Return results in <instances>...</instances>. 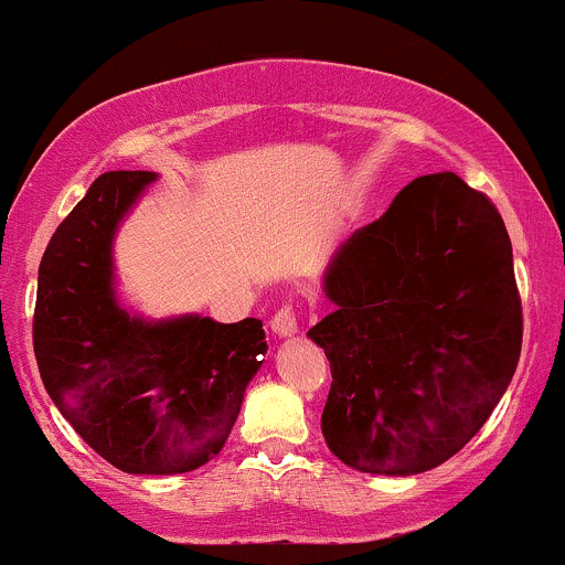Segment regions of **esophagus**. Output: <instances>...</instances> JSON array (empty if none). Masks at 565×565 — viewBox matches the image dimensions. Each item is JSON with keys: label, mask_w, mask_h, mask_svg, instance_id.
I'll use <instances>...</instances> for the list:
<instances>
[{"label": "esophagus", "mask_w": 565, "mask_h": 565, "mask_svg": "<svg viewBox=\"0 0 565 565\" xmlns=\"http://www.w3.org/2000/svg\"><path fill=\"white\" fill-rule=\"evenodd\" d=\"M270 329H274L278 337L295 334L297 332V308H295V305H291V302L281 305V308H278L274 313V319H270Z\"/></svg>", "instance_id": "1"}]
</instances>
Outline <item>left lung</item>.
Listing matches in <instances>:
<instances>
[{"instance_id": "8db88e82", "label": "left lung", "mask_w": 565, "mask_h": 565, "mask_svg": "<svg viewBox=\"0 0 565 565\" xmlns=\"http://www.w3.org/2000/svg\"><path fill=\"white\" fill-rule=\"evenodd\" d=\"M310 329L332 369L321 430L361 472L438 468L508 391L523 340L497 206L454 172L425 174L337 249Z\"/></svg>"}]
</instances>
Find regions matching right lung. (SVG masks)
<instances>
[{
	"mask_svg": "<svg viewBox=\"0 0 565 565\" xmlns=\"http://www.w3.org/2000/svg\"><path fill=\"white\" fill-rule=\"evenodd\" d=\"M153 178L100 174L57 225L39 265L34 353L84 444L125 472L172 476L223 449L268 345L260 319L148 323L116 305L114 231Z\"/></svg>",
	"mask_w": 565,
	"mask_h": 565,
	"instance_id": "1",
	"label": "right lung"
}]
</instances>
